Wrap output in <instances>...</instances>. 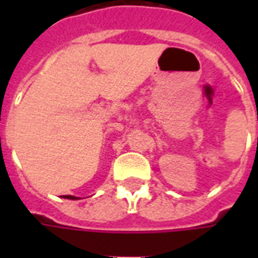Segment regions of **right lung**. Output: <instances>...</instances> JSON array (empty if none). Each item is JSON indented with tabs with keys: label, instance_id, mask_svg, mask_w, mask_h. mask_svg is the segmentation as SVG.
Listing matches in <instances>:
<instances>
[{
	"label": "right lung",
	"instance_id": "right-lung-1",
	"mask_svg": "<svg viewBox=\"0 0 258 258\" xmlns=\"http://www.w3.org/2000/svg\"><path fill=\"white\" fill-rule=\"evenodd\" d=\"M62 198H67V200H79L78 197H74V196H62Z\"/></svg>",
	"mask_w": 258,
	"mask_h": 258
}]
</instances>
